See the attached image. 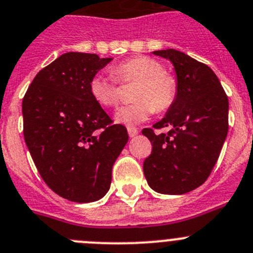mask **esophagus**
Listing matches in <instances>:
<instances>
[{
	"label": "esophagus",
	"instance_id": "obj_1",
	"mask_svg": "<svg viewBox=\"0 0 253 253\" xmlns=\"http://www.w3.org/2000/svg\"><path fill=\"white\" fill-rule=\"evenodd\" d=\"M127 132H128L129 137H134V136H137L138 134V129L133 126L127 127Z\"/></svg>",
	"mask_w": 253,
	"mask_h": 253
}]
</instances>
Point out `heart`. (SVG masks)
I'll list each match as a JSON object with an SVG mask.
<instances>
[{
  "label": "heart",
  "instance_id": "heart-1",
  "mask_svg": "<svg viewBox=\"0 0 253 253\" xmlns=\"http://www.w3.org/2000/svg\"><path fill=\"white\" fill-rule=\"evenodd\" d=\"M111 73L122 84H137L132 93L134 102L116 112V120L121 124H141L150 119L155 111L165 112L174 103L177 97L176 79L165 72L164 66L155 58L147 56L128 58L113 66ZM115 82L100 73L94 75L89 81L92 98L103 107H116L121 98V88Z\"/></svg>",
  "mask_w": 253,
  "mask_h": 253
}]
</instances>
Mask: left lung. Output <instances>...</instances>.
Here are the masks:
<instances>
[{"label":"left lung","mask_w":253,"mask_h":253,"mask_svg":"<svg viewBox=\"0 0 253 253\" xmlns=\"http://www.w3.org/2000/svg\"><path fill=\"white\" fill-rule=\"evenodd\" d=\"M153 53L174 66L177 97L153 128L142 129L152 143L143 173L156 192L182 195L201 186L218 160L228 132V98L205 63L173 48ZM166 126L167 134L154 132Z\"/></svg>","instance_id":"obj_1"}]
</instances>
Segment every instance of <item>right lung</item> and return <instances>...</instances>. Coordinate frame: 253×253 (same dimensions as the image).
Instances as JSON below:
<instances>
[{"mask_svg": "<svg viewBox=\"0 0 253 253\" xmlns=\"http://www.w3.org/2000/svg\"><path fill=\"white\" fill-rule=\"evenodd\" d=\"M112 58L67 52L42 68L22 101L23 136L41 174L68 201H97L110 190L112 166L128 141L92 98L89 81Z\"/></svg>", "mask_w": 253, "mask_h": 253, "instance_id": "right-lung-1", "label": "right lung"}]
</instances>
